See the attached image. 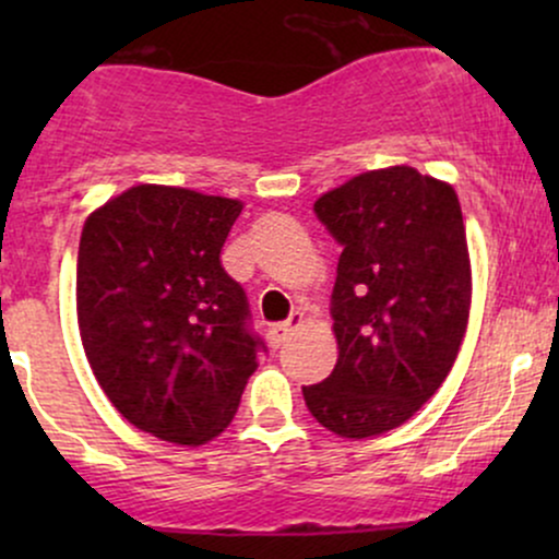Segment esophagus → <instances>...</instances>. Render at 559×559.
<instances>
[{
  "instance_id": "1",
  "label": "esophagus",
  "mask_w": 559,
  "mask_h": 559,
  "mask_svg": "<svg viewBox=\"0 0 559 559\" xmlns=\"http://www.w3.org/2000/svg\"><path fill=\"white\" fill-rule=\"evenodd\" d=\"M301 323H305V316H301V312H292V316H288V320H284V323H275L273 329L267 331V338H271L273 346H281L288 336H292L294 331L299 329Z\"/></svg>"
}]
</instances>
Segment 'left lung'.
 Listing matches in <instances>:
<instances>
[{
	"mask_svg": "<svg viewBox=\"0 0 559 559\" xmlns=\"http://www.w3.org/2000/svg\"><path fill=\"white\" fill-rule=\"evenodd\" d=\"M316 215L342 243L338 360L301 394L320 426L368 439L413 418L457 360L471 312L463 210L449 183L394 165L323 194Z\"/></svg>",
	"mask_w": 559,
	"mask_h": 559,
	"instance_id": "left-lung-1",
	"label": "left lung"
}]
</instances>
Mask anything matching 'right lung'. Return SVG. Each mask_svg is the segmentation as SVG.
<instances>
[{
  "label": "right lung",
  "instance_id": "obj_1",
  "mask_svg": "<svg viewBox=\"0 0 559 559\" xmlns=\"http://www.w3.org/2000/svg\"><path fill=\"white\" fill-rule=\"evenodd\" d=\"M241 207L141 183L83 226L75 307L88 365L128 423L173 444L228 428L258 368L247 294L221 265Z\"/></svg>",
  "mask_w": 559,
  "mask_h": 559
}]
</instances>
